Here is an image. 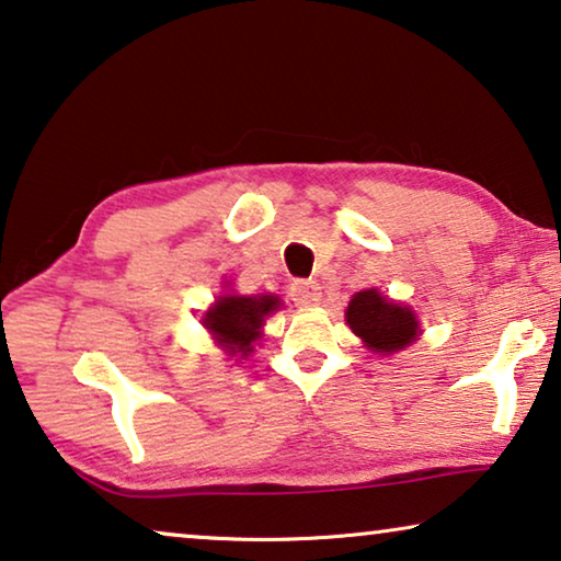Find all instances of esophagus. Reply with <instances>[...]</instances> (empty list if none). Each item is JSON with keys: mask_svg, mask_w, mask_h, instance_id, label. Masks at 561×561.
<instances>
[{"mask_svg": "<svg viewBox=\"0 0 561 561\" xmlns=\"http://www.w3.org/2000/svg\"><path fill=\"white\" fill-rule=\"evenodd\" d=\"M290 298H294L296 306L300 308L316 306L321 300V286L316 280H294V286H290Z\"/></svg>", "mask_w": 561, "mask_h": 561, "instance_id": "obj_1", "label": "esophagus"}]
</instances>
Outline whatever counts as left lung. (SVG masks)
I'll use <instances>...</instances> for the list:
<instances>
[{"mask_svg": "<svg viewBox=\"0 0 561 561\" xmlns=\"http://www.w3.org/2000/svg\"><path fill=\"white\" fill-rule=\"evenodd\" d=\"M346 321L356 336L375 352H397L417 336V319L410 308L381 298L375 288L362 290L346 308Z\"/></svg>", "mask_w": 561, "mask_h": 561, "instance_id": "8db88e82", "label": "left lung"}]
</instances>
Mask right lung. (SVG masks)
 <instances>
[{
  "label": "right lung",
  "instance_id": "1",
  "mask_svg": "<svg viewBox=\"0 0 561 561\" xmlns=\"http://www.w3.org/2000/svg\"><path fill=\"white\" fill-rule=\"evenodd\" d=\"M278 306L275 296H222L205 313V327L222 339V344L232 352L248 356L253 352V341L263 319Z\"/></svg>",
  "mask_w": 561,
  "mask_h": 561
}]
</instances>
